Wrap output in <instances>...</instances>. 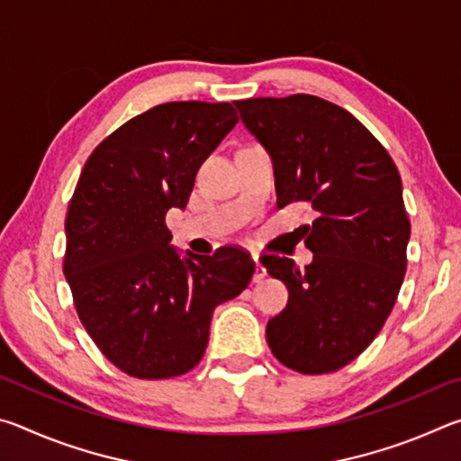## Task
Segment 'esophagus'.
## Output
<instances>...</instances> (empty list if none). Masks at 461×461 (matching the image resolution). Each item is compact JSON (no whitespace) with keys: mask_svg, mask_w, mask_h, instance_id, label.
Returning a JSON list of instances; mask_svg holds the SVG:
<instances>
[{"mask_svg":"<svg viewBox=\"0 0 461 461\" xmlns=\"http://www.w3.org/2000/svg\"><path fill=\"white\" fill-rule=\"evenodd\" d=\"M252 258L256 262V272H254V283H262L264 278H267V270H264V267L260 264V256L258 254H252Z\"/></svg>","mask_w":461,"mask_h":461,"instance_id":"esophagus-1","label":"esophagus"}]
</instances>
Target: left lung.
<instances>
[{
	"mask_svg": "<svg viewBox=\"0 0 461 461\" xmlns=\"http://www.w3.org/2000/svg\"><path fill=\"white\" fill-rule=\"evenodd\" d=\"M236 107L270 154L278 207L305 201L317 212L301 228L313 252L305 270L291 258H260L288 288L267 341L291 370H339L376 338L401 291L411 238L401 175L384 146L331 101L299 93Z\"/></svg>",
	"mask_w": 461,
	"mask_h": 461,
	"instance_id": "8db88e82",
	"label": "left lung"
}]
</instances>
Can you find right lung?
Masks as SVG:
<instances>
[{"mask_svg":"<svg viewBox=\"0 0 461 461\" xmlns=\"http://www.w3.org/2000/svg\"><path fill=\"white\" fill-rule=\"evenodd\" d=\"M236 123L231 104H162L123 123L85 162L68 203L62 270L85 330L130 376L194 368L215 307L252 280L256 264L244 249L183 256L165 223L168 209L186 207L199 167Z\"/></svg>","mask_w":461,"mask_h":461,"instance_id":"add662e5","label":"right lung"}]
</instances>
